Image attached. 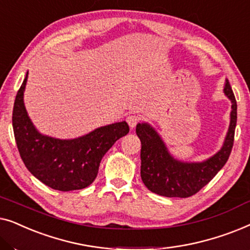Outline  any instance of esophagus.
<instances>
[{
    "mask_svg": "<svg viewBox=\"0 0 250 250\" xmlns=\"http://www.w3.org/2000/svg\"><path fill=\"white\" fill-rule=\"evenodd\" d=\"M141 121V116L140 115H135V114H132V115H128L127 118H126V122H127V124L129 125V127H135L136 124Z\"/></svg>",
    "mask_w": 250,
    "mask_h": 250,
    "instance_id": "esophagus-1",
    "label": "esophagus"
}]
</instances>
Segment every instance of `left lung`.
<instances>
[{
    "instance_id": "8db88e82",
    "label": "left lung",
    "mask_w": 250,
    "mask_h": 250,
    "mask_svg": "<svg viewBox=\"0 0 250 250\" xmlns=\"http://www.w3.org/2000/svg\"><path fill=\"white\" fill-rule=\"evenodd\" d=\"M223 91L232 104L230 126L220 151L201 163L175 159L152 126L146 123L136 125V135L141 141V179L151 192L169 198L193 196L210 182L228 162L234 141L237 101L228 80Z\"/></svg>"
}]
</instances>
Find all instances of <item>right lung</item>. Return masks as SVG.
Instances as JSON below:
<instances>
[{
	"instance_id": "right-lung-1",
	"label": "right lung",
	"mask_w": 250,
	"mask_h": 250,
	"mask_svg": "<svg viewBox=\"0 0 250 250\" xmlns=\"http://www.w3.org/2000/svg\"><path fill=\"white\" fill-rule=\"evenodd\" d=\"M27 77L16 95L12 126L20 157L27 169L45 186L59 191L81 190L98 175L102 157L114 143L129 132L126 122H119L83 136L60 140L37 131L23 104Z\"/></svg>"
}]
</instances>
